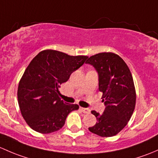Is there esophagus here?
Here are the masks:
<instances>
[{"instance_id": "obj_1", "label": "esophagus", "mask_w": 158, "mask_h": 158, "mask_svg": "<svg viewBox=\"0 0 158 158\" xmlns=\"http://www.w3.org/2000/svg\"><path fill=\"white\" fill-rule=\"evenodd\" d=\"M81 110L84 113H86V114H89L90 113V110L88 108H83V107H81Z\"/></svg>"}]
</instances>
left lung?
Wrapping results in <instances>:
<instances>
[{
    "mask_svg": "<svg viewBox=\"0 0 158 158\" xmlns=\"http://www.w3.org/2000/svg\"><path fill=\"white\" fill-rule=\"evenodd\" d=\"M86 63L98 72L99 90L106 106L102 114L91 111L97 123L88 129L101 137H112L126 127L134 112L136 92L132 75L123 58L113 52L92 55Z\"/></svg>",
    "mask_w": 158,
    "mask_h": 158,
    "instance_id": "obj_1",
    "label": "left lung"
}]
</instances>
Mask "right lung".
<instances>
[{"label": "right lung", "mask_w": 158, "mask_h": 158, "mask_svg": "<svg viewBox=\"0 0 158 158\" xmlns=\"http://www.w3.org/2000/svg\"><path fill=\"white\" fill-rule=\"evenodd\" d=\"M87 58L46 49L30 61L19 82L17 98L21 115L32 129L42 134L58 131L68 115L78 110L77 104L61 100L58 88Z\"/></svg>", "instance_id": "1"}]
</instances>
